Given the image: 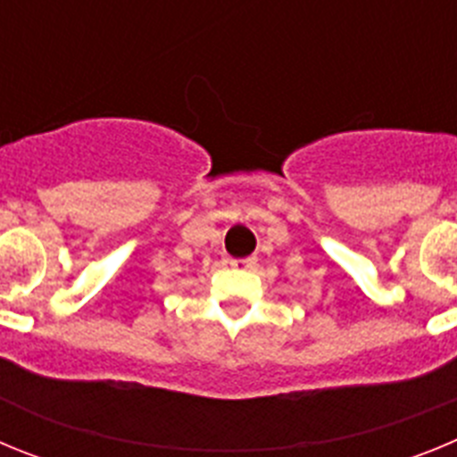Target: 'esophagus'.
Instances as JSON below:
<instances>
[{
    "label": "esophagus",
    "instance_id": "obj_1",
    "mask_svg": "<svg viewBox=\"0 0 457 457\" xmlns=\"http://www.w3.org/2000/svg\"><path fill=\"white\" fill-rule=\"evenodd\" d=\"M253 263H256L253 258H226V265L233 270H249L253 268Z\"/></svg>",
    "mask_w": 457,
    "mask_h": 457
}]
</instances>
